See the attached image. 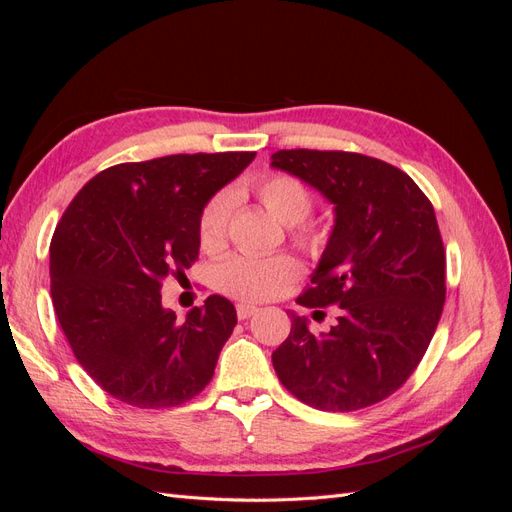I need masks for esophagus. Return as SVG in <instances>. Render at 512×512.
<instances>
[{"label":"esophagus","mask_w":512,"mask_h":512,"mask_svg":"<svg viewBox=\"0 0 512 512\" xmlns=\"http://www.w3.org/2000/svg\"><path fill=\"white\" fill-rule=\"evenodd\" d=\"M258 312L256 305H250V303H239L237 305V316L239 320H247L250 316H254Z\"/></svg>","instance_id":"obj_1"}]
</instances>
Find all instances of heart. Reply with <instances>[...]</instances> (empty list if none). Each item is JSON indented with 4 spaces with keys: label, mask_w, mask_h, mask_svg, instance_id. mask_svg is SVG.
Masks as SVG:
<instances>
[{
    "label": "heart",
    "mask_w": 512,
    "mask_h": 512,
    "mask_svg": "<svg viewBox=\"0 0 512 512\" xmlns=\"http://www.w3.org/2000/svg\"><path fill=\"white\" fill-rule=\"evenodd\" d=\"M256 198L275 220L292 226V239L309 254H320L329 241V230L305 224L314 209V194L292 175H269L254 185ZM232 198L226 192L215 194L205 205L198 220V237L205 250L218 252L228 237ZM301 275V265L292 256H235L226 260L218 271L222 292L241 301H269Z\"/></svg>",
    "instance_id": "b5f03b06"
}]
</instances>
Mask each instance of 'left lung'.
<instances>
[{
    "label": "left lung",
    "mask_w": 512,
    "mask_h": 512,
    "mask_svg": "<svg viewBox=\"0 0 512 512\" xmlns=\"http://www.w3.org/2000/svg\"><path fill=\"white\" fill-rule=\"evenodd\" d=\"M271 166L335 205V226L299 305H339L314 335L292 316L273 352L275 374L303 404L352 412L393 395L421 363L446 299V254L436 213L393 164L352 151L282 149Z\"/></svg>",
    "instance_id": "obj_1"
}]
</instances>
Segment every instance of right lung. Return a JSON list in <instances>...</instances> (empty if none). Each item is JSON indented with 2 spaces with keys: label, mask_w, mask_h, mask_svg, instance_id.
<instances>
[{
  "label": "right lung",
  "mask_w": 512,
  "mask_h": 512,
  "mask_svg": "<svg viewBox=\"0 0 512 512\" xmlns=\"http://www.w3.org/2000/svg\"><path fill=\"white\" fill-rule=\"evenodd\" d=\"M254 156L117 164L89 179L61 215L51 239L55 314L76 361L123 404L175 408L211 382L235 305L211 294L179 320L162 307L160 288L198 260L200 213Z\"/></svg>",
  "instance_id": "obj_1"
}]
</instances>
